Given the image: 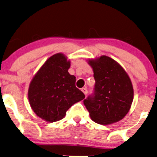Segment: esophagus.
I'll return each mask as SVG.
<instances>
[{"mask_svg":"<svg viewBox=\"0 0 157 157\" xmlns=\"http://www.w3.org/2000/svg\"><path fill=\"white\" fill-rule=\"evenodd\" d=\"M82 93H84L85 95H86L87 94V88H85V87H84V88H82Z\"/></svg>","mask_w":157,"mask_h":157,"instance_id":"34e87169","label":"esophagus"}]
</instances>
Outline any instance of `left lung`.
Segmentation results:
<instances>
[{
  "instance_id": "1",
  "label": "left lung",
  "mask_w": 157,
  "mask_h": 157,
  "mask_svg": "<svg viewBox=\"0 0 157 157\" xmlns=\"http://www.w3.org/2000/svg\"><path fill=\"white\" fill-rule=\"evenodd\" d=\"M95 80L93 95L84 105L94 122L108 125L118 122L130 110L133 89L130 77L118 62L107 56L89 59Z\"/></svg>"
}]
</instances>
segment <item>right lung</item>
Returning <instances> with one entry per match:
<instances>
[{
  "instance_id": "add662e5",
  "label": "right lung",
  "mask_w": 157,
  "mask_h": 157,
  "mask_svg": "<svg viewBox=\"0 0 157 157\" xmlns=\"http://www.w3.org/2000/svg\"><path fill=\"white\" fill-rule=\"evenodd\" d=\"M70 67L64 54H54L29 85V104L33 112L47 122L61 120L71 106L85 98L84 93L75 86V77L68 72Z\"/></svg>"
}]
</instances>
